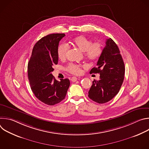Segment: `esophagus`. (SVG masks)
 Here are the masks:
<instances>
[{
	"mask_svg": "<svg viewBox=\"0 0 149 149\" xmlns=\"http://www.w3.org/2000/svg\"><path fill=\"white\" fill-rule=\"evenodd\" d=\"M77 79H78V78H77V77H72V78H71V81H72V82H75V81H77Z\"/></svg>",
	"mask_w": 149,
	"mask_h": 149,
	"instance_id": "1",
	"label": "esophagus"
}]
</instances>
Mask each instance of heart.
I'll use <instances>...</instances> for the list:
<instances>
[{
	"instance_id": "1",
	"label": "heart",
	"mask_w": 149,
	"mask_h": 149,
	"mask_svg": "<svg viewBox=\"0 0 149 149\" xmlns=\"http://www.w3.org/2000/svg\"><path fill=\"white\" fill-rule=\"evenodd\" d=\"M71 44L75 48L84 52V56L91 61H97L102 53V46L99 42L92 43V41L84 36H79L71 40ZM69 48L65 44H61L58 48V56L61 60L67 58ZM82 66L75 63H70L66 67L68 72L74 75H79L81 73Z\"/></svg>"
}]
</instances>
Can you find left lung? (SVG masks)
<instances>
[{
	"label": "left lung",
	"instance_id": "left-lung-1",
	"mask_svg": "<svg viewBox=\"0 0 149 149\" xmlns=\"http://www.w3.org/2000/svg\"><path fill=\"white\" fill-rule=\"evenodd\" d=\"M105 44L97 67L90 72L100 75L98 81H93L88 91L89 98L99 104L110 101L118 94L125 73L124 63L117 44L111 38L107 39Z\"/></svg>",
	"mask_w": 149,
	"mask_h": 149
}]
</instances>
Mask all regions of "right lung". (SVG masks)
Segmentation results:
<instances>
[{
  "label": "right lung",
  "instance_id": "1",
  "mask_svg": "<svg viewBox=\"0 0 149 149\" xmlns=\"http://www.w3.org/2000/svg\"><path fill=\"white\" fill-rule=\"evenodd\" d=\"M64 33H53L42 38L33 47L28 65L31 90L42 102L54 105L65 98L70 82L68 78L55 79L51 74L58 62V48Z\"/></svg>",
  "mask_w": 149,
  "mask_h": 149
}]
</instances>
